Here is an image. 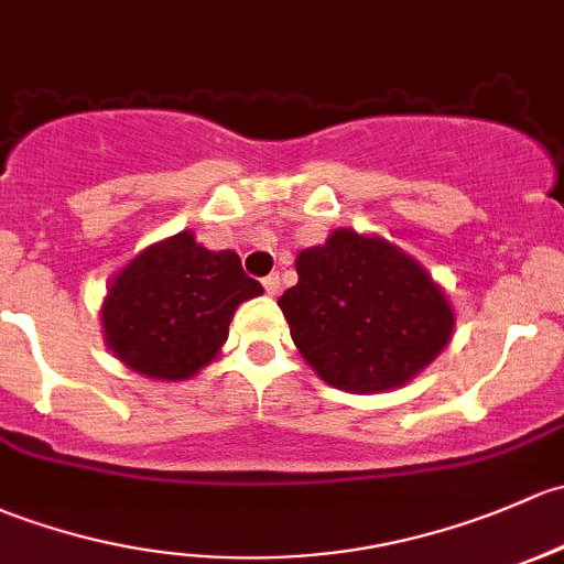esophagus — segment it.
I'll list each match as a JSON object with an SVG mask.
<instances>
[{"label":"esophagus","instance_id":"34e87169","mask_svg":"<svg viewBox=\"0 0 564 564\" xmlns=\"http://www.w3.org/2000/svg\"><path fill=\"white\" fill-rule=\"evenodd\" d=\"M262 283H264V292L270 294V297H275L278 289H281V275H278V272H272V275H267Z\"/></svg>","mask_w":564,"mask_h":564}]
</instances>
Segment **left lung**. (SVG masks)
I'll return each instance as SVG.
<instances>
[{"instance_id": "1", "label": "left lung", "mask_w": 564, "mask_h": 564, "mask_svg": "<svg viewBox=\"0 0 564 564\" xmlns=\"http://www.w3.org/2000/svg\"><path fill=\"white\" fill-rule=\"evenodd\" d=\"M278 300L302 359L329 387L376 394L416 378L454 332L448 297L416 259L376 235L335 229L300 251Z\"/></svg>"}]
</instances>
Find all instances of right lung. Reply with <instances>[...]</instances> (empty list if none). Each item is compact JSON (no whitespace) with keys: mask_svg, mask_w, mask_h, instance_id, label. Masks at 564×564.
<instances>
[{"mask_svg":"<svg viewBox=\"0 0 564 564\" xmlns=\"http://www.w3.org/2000/svg\"><path fill=\"white\" fill-rule=\"evenodd\" d=\"M262 292L235 251H207L186 229L148 246L112 278L105 343L140 376L186 381L221 351L237 305Z\"/></svg>","mask_w":564,"mask_h":564,"instance_id":"obj_1","label":"right lung"}]
</instances>
